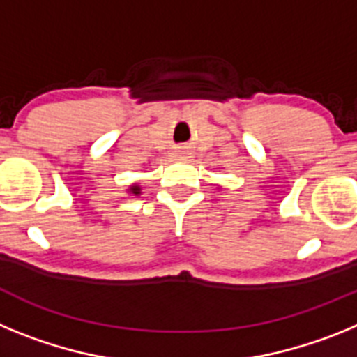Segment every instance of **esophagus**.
<instances>
[{
	"instance_id": "esophagus-1",
	"label": "esophagus",
	"mask_w": 357,
	"mask_h": 357,
	"mask_svg": "<svg viewBox=\"0 0 357 357\" xmlns=\"http://www.w3.org/2000/svg\"><path fill=\"white\" fill-rule=\"evenodd\" d=\"M173 159H182V157H184V153H182L181 150H176V151H173Z\"/></svg>"
}]
</instances>
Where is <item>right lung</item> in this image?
I'll list each match as a JSON object with an SVG mask.
<instances>
[{
	"label": "right lung",
	"mask_w": 357,
	"mask_h": 357,
	"mask_svg": "<svg viewBox=\"0 0 357 357\" xmlns=\"http://www.w3.org/2000/svg\"><path fill=\"white\" fill-rule=\"evenodd\" d=\"M127 193L134 195V197H139V195H141V185L137 184V182H134V184H130V185H128Z\"/></svg>",
	"instance_id": "1"
}]
</instances>
